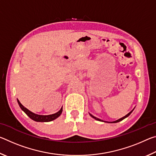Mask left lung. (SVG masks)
Here are the masks:
<instances>
[{
	"instance_id": "8db88e82",
	"label": "left lung",
	"mask_w": 156,
	"mask_h": 156,
	"mask_svg": "<svg viewBox=\"0 0 156 156\" xmlns=\"http://www.w3.org/2000/svg\"><path fill=\"white\" fill-rule=\"evenodd\" d=\"M133 110H132L131 111V112H129V113H128V114H126L125 116H124V117H122V118H120V119H118V120H115V121H113V122H110L111 123H116V122H120V121H121V120H122L123 119H125V118H126V117H128V116L129 115H130L131 114V112H133ZM90 115L91 116V117L92 118H94V119H96V120H99V121H102V120H100V119H99V118H96V117H95V116H94V115H92L91 114H90Z\"/></svg>"
}]
</instances>
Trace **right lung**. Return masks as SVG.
Listing matches in <instances>:
<instances>
[{
	"mask_svg": "<svg viewBox=\"0 0 156 156\" xmlns=\"http://www.w3.org/2000/svg\"><path fill=\"white\" fill-rule=\"evenodd\" d=\"M18 105H19V106L21 108V109H22L23 112H24L26 114H27L29 117L31 118V119H32L34 121H36V122H50V121L54 120L56 119V118L58 117V116H60L62 112V107L59 112H58L57 113H54V114L48 115H38V114H35V113H32L31 112H30V110H28L27 108H25L22 104L20 103V101L18 100Z\"/></svg>",
	"mask_w": 156,
	"mask_h": 156,
	"instance_id": "add662e5",
	"label": "right lung"
}]
</instances>
